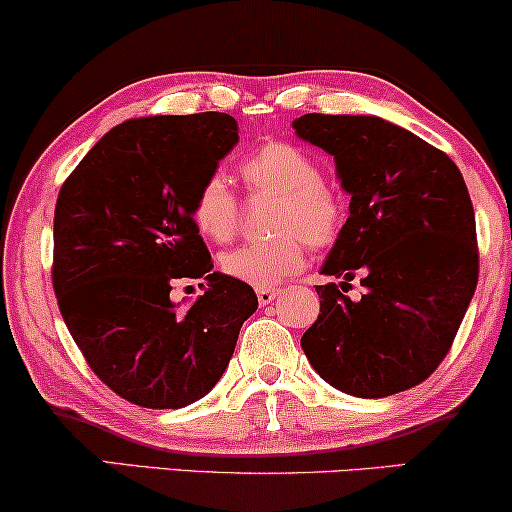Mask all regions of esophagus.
I'll return each instance as SVG.
<instances>
[{"mask_svg": "<svg viewBox=\"0 0 512 512\" xmlns=\"http://www.w3.org/2000/svg\"><path fill=\"white\" fill-rule=\"evenodd\" d=\"M277 294H280V292H277V289H256L258 304H261V306H268V304H273Z\"/></svg>", "mask_w": 512, "mask_h": 512, "instance_id": "1", "label": "esophagus"}]
</instances>
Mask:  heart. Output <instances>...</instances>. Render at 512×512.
Wrapping results in <instances>:
<instances>
[{
    "label": "heart",
    "mask_w": 512,
    "mask_h": 512,
    "mask_svg": "<svg viewBox=\"0 0 512 512\" xmlns=\"http://www.w3.org/2000/svg\"><path fill=\"white\" fill-rule=\"evenodd\" d=\"M239 178L251 197L275 199L266 242L235 246L220 256V270L232 280L270 289L306 266V242L327 246L342 230L344 201L339 189L320 175L311 154L287 142H270L246 156ZM194 227L211 242H230L239 227V199L220 175H208L189 208Z\"/></svg>",
    "instance_id": "heart-1"
}]
</instances>
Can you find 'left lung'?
<instances>
[{
    "label": "left lung",
    "mask_w": 512,
    "mask_h": 512,
    "mask_svg": "<svg viewBox=\"0 0 512 512\" xmlns=\"http://www.w3.org/2000/svg\"><path fill=\"white\" fill-rule=\"evenodd\" d=\"M301 140L334 156L349 218L327 254L320 315L301 337L334 389L382 399L425 382L449 353L477 287L475 211L444 151L377 116L306 113ZM356 274L366 292H343Z\"/></svg>",
    "instance_id": "left-lung-1"
}]
</instances>
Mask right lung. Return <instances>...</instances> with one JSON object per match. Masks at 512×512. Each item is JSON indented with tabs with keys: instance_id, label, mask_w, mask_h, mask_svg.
Segmentation results:
<instances>
[{
	"instance_id": "1",
	"label": "right lung",
	"mask_w": 512,
	"mask_h": 512,
	"mask_svg": "<svg viewBox=\"0 0 512 512\" xmlns=\"http://www.w3.org/2000/svg\"><path fill=\"white\" fill-rule=\"evenodd\" d=\"M239 140L227 113L130 118L106 132L63 182L52 282L85 361L142 408H185L216 387L254 289L213 273L192 223L194 192ZM206 279L192 307L172 282ZM204 287V285H201Z\"/></svg>"
}]
</instances>
